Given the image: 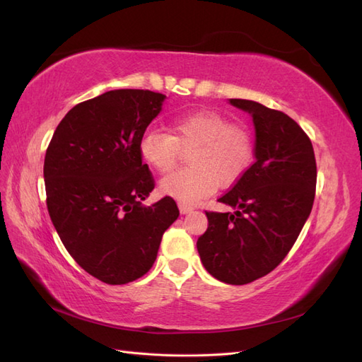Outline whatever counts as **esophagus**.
<instances>
[{
  "mask_svg": "<svg viewBox=\"0 0 362 362\" xmlns=\"http://www.w3.org/2000/svg\"><path fill=\"white\" fill-rule=\"evenodd\" d=\"M178 208H180L181 214H187V213H190L193 210V208L190 205H187V204H178Z\"/></svg>",
  "mask_w": 362,
  "mask_h": 362,
  "instance_id": "1",
  "label": "esophagus"
}]
</instances>
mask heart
Returning a JSON list of instances; mask_svg holds the SVG:
<instances>
[{"instance_id":"1","label":"heart","mask_w":362,"mask_h":362,"mask_svg":"<svg viewBox=\"0 0 362 362\" xmlns=\"http://www.w3.org/2000/svg\"><path fill=\"white\" fill-rule=\"evenodd\" d=\"M169 133L146 131L140 154L151 168L169 173L178 166L182 151H190L187 169L169 175L160 192L182 204H194L229 187L243 177L254 157L250 131L216 110H198L169 120Z\"/></svg>"}]
</instances>
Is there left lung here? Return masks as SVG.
Instances as JSON below:
<instances>
[{
	"label": "left lung",
	"mask_w": 362,
	"mask_h": 362,
	"mask_svg": "<svg viewBox=\"0 0 362 362\" xmlns=\"http://www.w3.org/2000/svg\"><path fill=\"white\" fill-rule=\"evenodd\" d=\"M229 103L254 119L255 161L217 199L235 211H205L208 228L196 246L210 275L243 286L276 269L298 240L313 208L317 166L308 134L290 116L249 100Z\"/></svg>",
	"instance_id": "obj_1"
}]
</instances>
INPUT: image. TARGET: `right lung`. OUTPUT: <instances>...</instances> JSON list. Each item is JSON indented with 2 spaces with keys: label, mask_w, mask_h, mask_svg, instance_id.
Masks as SVG:
<instances>
[{
  "label": "right lung",
  "mask_w": 362,
  "mask_h": 362,
  "mask_svg": "<svg viewBox=\"0 0 362 362\" xmlns=\"http://www.w3.org/2000/svg\"><path fill=\"white\" fill-rule=\"evenodd\" d=\"M164 98L119 89L83 101L62 119L47 149L43 178L52 225L76 264L110 286L145 275L180 216L170 196L141 205L156 181L140 140Z\"/></svg>",
  "instance_id": "obj_1"
}]
</instances>
